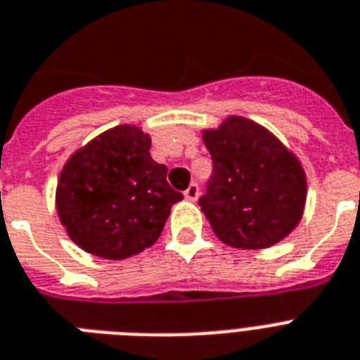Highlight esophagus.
Here are the masks:
<instances>
[{
	"label": "esophagus",
	"mask_w": 360,
	"mask_h": 360,
	"mask_svg": "<svg viewBox=\"0 0 360 360\" xmlns=\"http://www.w3.org/2000/svg\"><path fill=\"white\" fill-rule=\"evenodd\" d=\"M198 195H200V186H198V183H192V185L185 190V198L188 201H195L198 200Z\"/></svg>",
	"instance_id": "34e87169"
}]
</instances>
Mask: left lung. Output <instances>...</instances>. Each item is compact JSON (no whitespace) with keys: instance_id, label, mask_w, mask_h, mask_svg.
I'll return each mask as SVG.
<instances>
[{"instance_id":"left-lung-1","label":"left lung","mask_w":360,"mask_h":360,"mask_svg":"<svg viewBox=\"0 0 360 360\" xmlns=\"http://www.w3.org/2000/svg\"><path fill=\"white\" fill-rule=\"evenodd\" d=\"M212 177L200 207L214 235L242 250L270 248L300 224L307 177L296 155L262 125L229 116L203 131Z\"/></svg>"}]
</instances>
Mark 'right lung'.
Segmentation results:
<instances>
[{
    "mask_svg": "<svg viewBox=\"0 0 360 360\" xmlns=\"http://www.w3.org/2000/svg\"><path fill=\"white\" fill-rule=\"evenodd\" d=\"M150 148L140 127L118 125L66 160L55 201L81 250L120 261L157 242L183 194L168 185V168L151 159Z\"/></svg>",
    "mask_w": 360,
    "mask_h": 360,
    "instance_id": "right-lung-1",
    "label": "right lung"
}]
</instances>
